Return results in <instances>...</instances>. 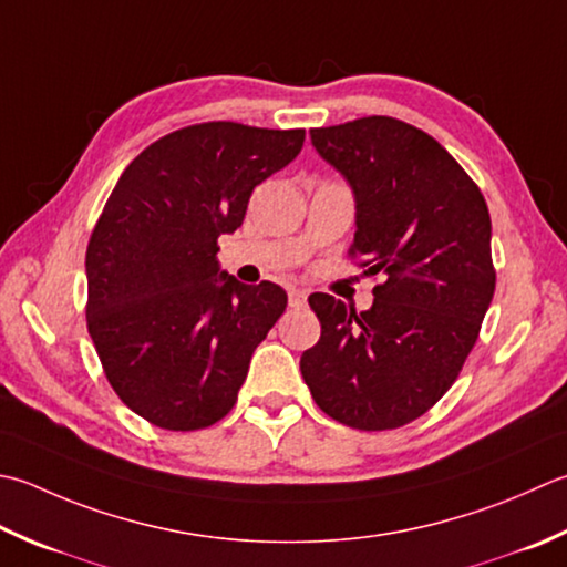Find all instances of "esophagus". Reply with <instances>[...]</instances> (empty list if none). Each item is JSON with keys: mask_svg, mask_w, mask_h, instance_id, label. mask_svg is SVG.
Instances as JSON below:
<instances>
[{"mask_svg": "<svg viewBox=\"0 0 567 567\" xmlns=\"http://www.w3.org/2000/svg\"><path fill=\"white\" fill-rule=\"evenodd\" d=\"M290 307H302L307 302V290H302V287H290Z\"/></svg>", "mask_w": 567, "mask_h": 567, "instance_id": "obj_1", "label": "esophagus"}]
</instances>
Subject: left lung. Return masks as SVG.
<instances>
[{
  "label": "left lung",
  "instance_id": "left-lung-1",
  "mask_svg": "<svg viewBox=\"0 0 567 567\" xmlns=\"http://www.w3.org/2000/svg\"><path fill=\"white\" fill-rule=\"evenodd\" d=\"M312 142L357 194L349 258L373 307L309 295L321 337L299 359L315 403L379 432L413 423L457 381L492 305V218L480 186L427 132L388 115L315 127Z\"/></svg>",
  "mask_w": 567,
  "mask_h": 567
}]
</instances>
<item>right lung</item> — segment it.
<instances>
[{
    "instance_id": "add662e5",
    "label": "right lung",
    "mask_w": 567,
    "mask_h": 567,
    "mask_svg": "<svg viewBox=\"0 0 567 567\" xmlns=\"http://www.w3.org/2000/svg\"><path fill=\"white\" fill-rule=\"evenodd\" d=\"M302 144L305 130L198 122L152 142L117 179L87 240L85 321L107 383L147 423L204 430L236 405L287 295L218 275V238Z\"/></svg>"
}]
</instances>
